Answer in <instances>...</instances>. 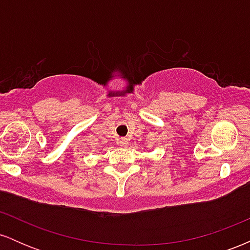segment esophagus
I'll list each match as a JSON object with an SVG mask.
<instances>
[{
	"mask_svg": "<svg viewBox=\"0 0 250 250\" xmlns=\"http://www.w3.org/2000/svg\"><path fill=\"white\" fill-rule=\"evenodd\" d=\"M117 143H119L120 147H127V146H128V140L127 139H120L119 142H117Z\"/></svg>",
	"mask_w": 250,
	"mask_h": 250,
	"instance_id": "obj_1",
	"label": "esophagus"
}]
</instances>
